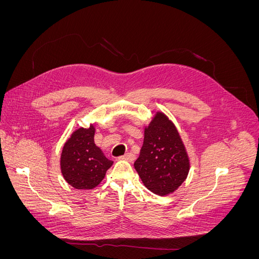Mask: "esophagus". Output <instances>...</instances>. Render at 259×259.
<instances>
[{
  "instance_id": "1",
  "label": "esophagus",
  "mask_w": 259,
  "mask_h": 259,
  "mask_svg": "<svg viewBox=\"0 0 259 259\" xmlns=\"http://www.w3.org/2000/svg\"><path fill=\"white\" fill-rule=\"evenodd\" d=\"M119 159H121V160H125V161H128V162H134L136 158H135V155L133 154L132 152H127L126 154H124V155L120 156Z\"/></svg>"
}]
</instances>
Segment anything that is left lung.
Returning a JSON list of instances; mask_svg holds the SVG:
<instances>
[{"mask_svg": "<svg viewBox=\"0 0 259 259\" xmlns=\"http://www.w3.org/2000/svg\"><path fill=\"white\" fill-rule=\"evenodd\" d=\"M134 166L144 185L158 195L174 192L187 178L189 159L175 125L161 112L145 130L144 145Z\"/></svg>", "mask_w": 259, "mask_h": 259, "instance_id": "8db88e82", "label": "left lung"}]
</instances>
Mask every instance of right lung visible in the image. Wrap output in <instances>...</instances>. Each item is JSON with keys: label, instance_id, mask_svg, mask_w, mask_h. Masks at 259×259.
<instances>
[{"label": "right lung", "instance_id": "add662e5", "mask_svg": "<svg viewBox=\"0 0 259 259\" xmlns=\"http://www.w3.org/2000/svg\"><path fill=\"white\" fill-rule=\"evenodd\" d=\"M95 128H79L64 146L60 158L61 173L76 189H93L104 179L112 165L94 143Z\"/></svg>", "mask_w": 259, "mask_h": 259}]
</instances>
